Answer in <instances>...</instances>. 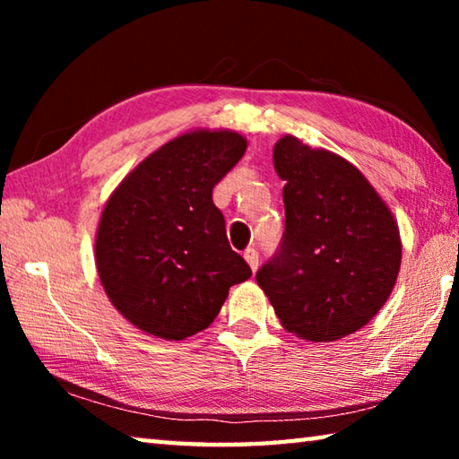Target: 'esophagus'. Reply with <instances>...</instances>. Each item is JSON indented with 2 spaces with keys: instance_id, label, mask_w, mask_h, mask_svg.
Wrapping results in <instances>:
<instances>
[{
  "instance_id": "1",
  "label": "esophagus",
  "mask_w": 459,
  "mask_h": 459,
  "mask_svg": "<svg viewBox=\"0 0 459 459\" xmlns=\"http://www.w3.org/2000/svg\"><path fill=\"white\" fill-rule=\"evenodd\" d=\"M245 259H247L248 265H251L253 271H257V267H259V251H257V248H253V247L247 248Z\"/></svg>"
}]
</instances>
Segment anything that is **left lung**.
Here are the masks:
<instances>
[{"mask_svg":"<svg viewBox=\"0 0 459 459\" xmlns=\"http://www.w3.org/2000/svg\"><path fill=\"white\" fill-rule=\"evenodd\" d=\"M283 186L285 230L257 271L287 330L332 342L360 330L385 306L401 267L391 211L340 155L285 135L273 150Z\"/></svg>","mask_w":459,"mask_h":459,"instance_id":"obj_1","label":"left lung"}]
</instances>
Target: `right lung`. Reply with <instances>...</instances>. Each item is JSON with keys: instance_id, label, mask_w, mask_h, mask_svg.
Listing matches in <instances>:
<instances>
[{"instance_id": "right-lung-1", "label": "right lung", "mask_w": 459, "mask_h": 459, "mask_svg": "<svg viewBox=\"0 0 459 459\" xmlns=\"http://www.w3.org/2000/svg\"><path fill=\"white\" fill-rule=\"evenodd\" d=\"M245 150L235 131H192L145 158L108 198L95 243L99 277L139 330L188 338L214 322L230 285L251 277L212 202Z\"/></svg>"}]
</instances>
